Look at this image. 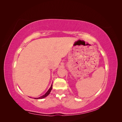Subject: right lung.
Returning <instances> with one entry per match:
<instances>
[{"mask_svg":"<svg viewBox=\"0 0 122 122\" xmlns=\"http://www.w3.org/2000/svg\"><path fill=\"white\" fill-rule=\"evenodd\" d=\"M52 84H51V86H50V87L49 88V89L48 90V91L46 92V93L44 94V95H43V96H41V97H38V98H35L34 99H43V98H45V97H46L48 95H49V94L50 93V92H51V90H52Z\"/></svg>","mask_w":122,"mask_h":122,"instance_id":"1","label":"right lung"}]
</instances>
